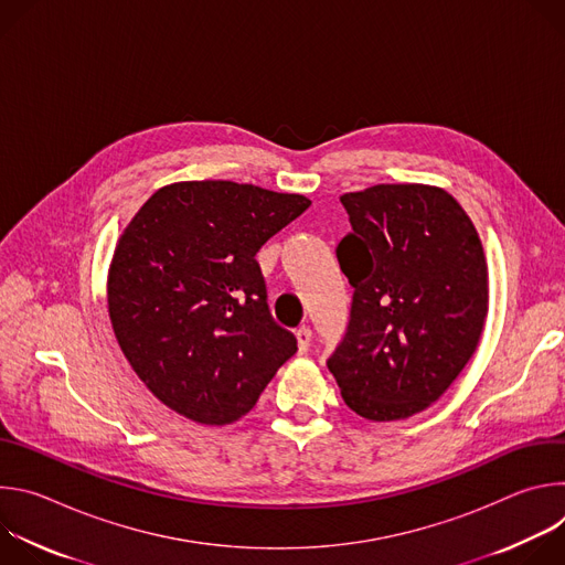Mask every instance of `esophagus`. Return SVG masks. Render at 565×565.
<instances>
[{
	"mask_svg": "<svg viewBox=\"0 0 565 565\" xmlns=\"http://www.w3.org/2000/svg\"><path fill=\"white\" fill-rule=\"evenodd\" d=\"M295 338H297V351L303 355V353H308V349H310V342H312V333H310V329L308 327H301L297 333H295Z\"/></svg>",
	"mask_w": 565,
	"mask_h": 565,
	"instance_id": "34e87169",
	"label": "esophagus"
}]
</instances>
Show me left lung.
<instances>
[{"label":"left lung","mask_w":565,"mask_h":565,"mask_svg":"<svg viewBox=\"0 0 565 565\" xmlns=\"http://www.w3.org/2000/svg\"><path fill=\"white\" fill-rule=\"evenodd\" d=\"M351 232L338 262L355 288L329 358L347 405L375 423L436 402L471 360L490 308L480 236L443 188L373 185L340 196Z\"/></svg>","instance_id":"8db88e82"}]
</instances>
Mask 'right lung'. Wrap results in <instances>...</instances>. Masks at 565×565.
Listing matches in <instances>:
<instances>
[{"mask_svg": "<svg viewBox=\"0 0 565 565\" xmlns=\"http://www.w3.org/2000/svg\"><path fill=\"white\" fill-rule=\"evenodd\" d=\"M308 205L248 183L181 181L156 190L122 230L107 277L111 329L134 373L179 416L236 423L297 351L268 312L255 255Z\"/></svg>", "mask_w": 565, "mask_h": 565, "instance_id": "add662e5", "label": "right lung"}]
</instances>
